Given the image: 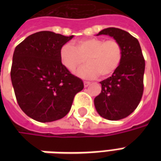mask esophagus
Masks as SVG:
<instances>
[{
    "label": "esophagus",
    "instance_id": "1",
    "mask_svg": "<svg viewBox=\"0 0 161 161\" xmlns=\"http://www.w3.org/2000/svg\"><path fill=\"white\" fill-rule=\"evenodd\" d=\"M90 84H91V82H88V81H84V87H85V88L88 87V86H89Z\"/></svg>",
    "mask_w": 161,
    "mask_h": 161
}]
</instances>
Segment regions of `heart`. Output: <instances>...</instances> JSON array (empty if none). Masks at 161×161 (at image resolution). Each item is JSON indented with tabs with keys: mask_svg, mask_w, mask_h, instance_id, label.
<instances>
[{
	"mask_svg": "<svg viewBox=\"0 0 161 161\" xmlns=\"http://www.w3.org/2000/svg\"><path fill=\"white\" fill-rule=\"evenodd\" d=\"M123 51L121 44L115 40L100 38L82 39L74 43L64 44L59 51L60 63L67 70L73 72L84 62L87 63L76 71L77 77L91 79L100 74L108 77L121 64Z\"/></svg>",
	"mask_w": 161,
	"mask_h": 161,
	"instance_id": "obj_1",
	"label": "heart"
}]
</instances>
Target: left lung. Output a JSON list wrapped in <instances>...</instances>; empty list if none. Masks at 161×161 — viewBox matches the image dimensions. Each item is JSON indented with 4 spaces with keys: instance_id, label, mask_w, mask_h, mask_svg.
Masks as SVG:
<instances>
[{
    "instance_id": "obj_1",
    "label": "left lung",
    "mask_w": 161,
    "mask_h": 161,
    "mask_svg": "<svg viewBox=\"0 0 161 161\" xmlns=\"http://www.w3.org/2000/svg\"><path fill=\"white\" fill-rule=\"evenodd\" d=\"M108 35L121 44L123 56L111 77L100 82L101 93L94 99L97 111L110 121L121 120L134 112L143 94L145 60L138 40L124 30L108 27L97 35Z\"/></svg>"
}]
</instances>
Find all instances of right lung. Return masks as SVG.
I'll return each mask as SVG.
<instances>
[{"mask_svg": "<svg viewBox=\"0 0 161 161\" xmlns=\"http://www.w3.org/2000/svg\"><path fill=\"white\" fill-rule=\"evenodd\" d=\"M73 37L42 31L14 49L11 81L18 104L30 118L40 122L63 118L84 89L83 81L60 63V48Z\"/></svg>", "mask_w": 161, "mask_h": 161, "instance_id": "add662e5", "label": "right lung"}]
</instances>
